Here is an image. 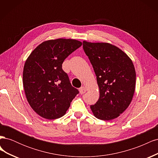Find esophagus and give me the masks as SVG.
<instances>
[{
    "mask_svg": "<svg viewBox=\"0 0 158 158\" xmlns=\"http://www.w3.org/2000/svg\"><path fill=\"white\" fill-rule=\"evenodd\" d=\"M79 91H80V93L81 94H84L85 92H86V88H85V86L81 87V88L79 89Z\"/></svg>",
    "mask_w": 158,
    "mask_h": 158,
    "instance_id": "esophagus-1",
    "label": "esophagus"
}]
</instances>
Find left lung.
Segmentation results:
<instances>
[{
  "label": "left lung",
  "instance_id": "1",
  "mask_svg": "<svg viewBox=\"0 0 158 158\" xmlns=\"http://www.w3.org/2000/svg\"><path fill=\"white\" fill-rule=\"evenodd\" d=\"M83 48L96 75L99 98L90 106L103 121L117 118L131 103L136 85L135 66L125 52L109 43L83 41Z\"/></svg>",
  "mask_w": 158,
  "mask_h": 158
}]
</instances>
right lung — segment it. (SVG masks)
Masks as SVG:
<instances>
[{
    "label": "right lung",
    "mask_w": 158,
    "mask_h": 158,
    "mask_svg": "<svg viewBox=\"0 0 158 158\" xmlns=\"http://www.w3.org/2000/svg\"><path fill=\"white\" fill-rule=\"evenodd\" d=\"M82 45L73 39L47 40L27 57L23 66V85L28 103L40 117L51 120L64 116L78 94L62 64Z\"/></svg>",
    "instance_id": "right-lung-1"
}]
</instances>
